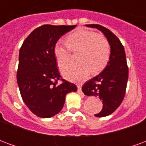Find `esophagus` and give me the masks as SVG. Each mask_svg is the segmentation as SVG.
I'll use <instances>...</instances> for the list:
<instances>
[{
	"instance_id": "esophagus-1",
	"label": "esophagus",
	"mask_w": 146,
	"mask_h": 146,
	"mask_svg": "<svg viewBox=\"0 0 146 146\" xmlns=\"http://www.w3.org/2000/svg\"><path fill=\"white\" fill-rule=\"evenodd\" d=\"M77 92L79 93L80 95H84V93H83L82 91H81V86L80 85H77Z\"/></svg>"
}]
</instances>
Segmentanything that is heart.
I'll use <instances>...</instances> for the list:
<instances>
[{
	"label": "heart",
	"instance_id": "b5f03b06",
	"mask_svg": "<svg viewBox=\"0 0 146 146\" xmlns=\"http://www.w3.org/2000/svg\"><path fill=\"white\" fill-rule=\"evenodd\" d=\"M80 51L77 60L80 62L63 66L68 61L70 49ZM54 57L62 76L71 81H80L88 76L90 71L98 73L107 66L110 47L107 40L93 31L79 30L70 33L67 42L59 40L54 46Z\"/></svg>",
	"mask_w": 146,
	"mask_h": 146
}]
</instances>
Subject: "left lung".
<instances>
[{"label":"left lung","mask_w":146,"mask_h":146,"mask_svg":"<svg viewBox=\"0 0 146 146\" xmlns=\"http://www.w3.org/2000/svg\"><path fill=\"white\" fill-rule=\"evenodd\" d=\"M85 26L101 31L110 46V57L107 66L101 73L87 81L82 87L84 95L98 97L102 101V110L95 116L103 117L110 115L119 107L125 95L128 80L125 51L117 36L106 27L97 24Z\"/></svg>","instance_id":"obj_1"}]
</instances>
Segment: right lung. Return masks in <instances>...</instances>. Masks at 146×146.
<instances>
[{"instance_id":"right-lung-1","label":"right lung","mask_w":146,"mask_h":146,"mask_svg":"<svg viewBox=\"0 0 146 146\" xmlns=\"http://www.w3.org/2000/svg\"><path fill=\"white\" fill-rule=\"evenodd\" d=\"M76 26L44 25L33 30L19 50L17 82L24 103L36 116L50 118L63 107L66 96L76 86L63 80L54 57V46L61 36Z\"/></svg>"}]
</instances>
